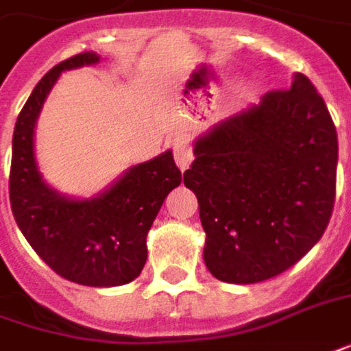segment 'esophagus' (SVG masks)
I'll use <instances>...</instances> for the list:
<instances>
[{"label":"esophagus","instance_id":"esophagus-1","mask_svg":"<svg viewBox=\"0 0 351 351\" xmlns=\"http://www.w3.org/2000/svg\"><path fill=\"white\" fill-rule=\"evenodd\" d=\"M192 159H194V154H192V149H190V145L186 142L184 138H180V140H176L175 142V161L176 165L180 171H186L190 163H192Z\"/></svg>","mask_w":351,"mask_h":351}]
</instances>
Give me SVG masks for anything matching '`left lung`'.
<instances>
[{"instance_id": "1", "label": "left lung", "mask_w": 351, "mask_h": 351, "mask_svg": "<svg viewBox=\"0 0 351 351\" xmlns=\"http://www.w3.org/2000/svg\"><path fill=\"white\" fill-rule=\"evenodd\" d=\"M194 156L184 186L197 197L215 278H273L321 240L335 207L338 138L306 75L209 128Z\"/></svg>"}]
</instances>
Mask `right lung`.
<instances>
[{"label": "right lung", "instance_id": "1", "mask_svg": "<svg viewBox=\"0 0 351 351\" xmlns=\"http://www.w3.org/2000/svg\"><path fill=\"white\" fill-rule=\"evenodd\" d=\"M99 63L84 51L61 61L36 84L16 119L9 175V199L21 232L47 265L71 282L121 286L142 273L145 236L167 194L182 175L173 152L130 167L90 199H73L44 182L34 157V126L49 90L63 71Z\"/></svg>", "mask_w": 351, "mask_h": 351}]
</instances>
